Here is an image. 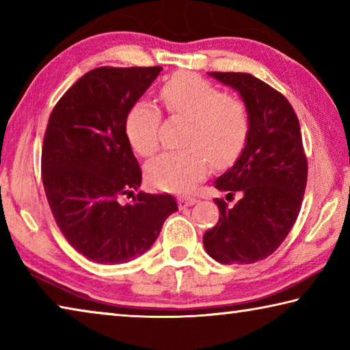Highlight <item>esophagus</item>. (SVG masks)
Segmentation results:
<instances>
[{
	"mask_svg": "<svg viewBox=\"0 0 350 350\" xmlns=\"http://www.w3.org/2000/svg\"><path fill=\"white\" fill-rule=\"evenodd\" d=\"M198 202L196 198H191V196H187V198H180L179 199V206L180 208H187V206H191Z\"/></svg>",
	"mask_w": 350,
	"mask_h": 350,
	"instance_id": "1",
	"label": "esophagus"
}]
</instances>
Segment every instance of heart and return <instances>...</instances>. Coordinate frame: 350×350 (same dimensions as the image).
Masks as SVG:
<instances>
[{
  "mask_svg": "<svg viewBox=\"0 0 350 350\" xmlns=\"http://www.w3.org/2000/svg\"><path fill=\"white\" fill-rule=\"evenodd\" d=\"M161 97L171 116L185 117V150L167 151L146 165L152 187L188 193L216 167L233 163L250 135V112L244 100L228 96L211 81L193 72H180L163 83ZM162 114L157 106L137 102L128 111L125 133L133 150L150 157L161 144Z\"/></svg>",
  "mask_w": 350,
  "mask_h": 350,
  "instance_id": "1",
  "label": "heart"
}]
</instances>
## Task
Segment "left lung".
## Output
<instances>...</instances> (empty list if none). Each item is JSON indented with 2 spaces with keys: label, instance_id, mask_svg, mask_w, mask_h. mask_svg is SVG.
I'll return each instance as SVG.
<instances>
[{
  "label": "left lung",
  "instance_id": "1",
  "mask_svg": "<svg viewBox=\"0 0 350 350\" xmlns=\"http://www.w3.org/2000/svg\"><path fill=\"white\" fill-rule=\"evenodd\" d=\"M239 92L250 112V135L238 161L215 188L238 196L234 205L215 199L219 221L204 247L221 264H253L270 256L299 215L307 159L292 105L267 83L245 72H208Z\"/></svg>",
  "mask_w": 350,
  "mask_h": 350
}]
</instances>
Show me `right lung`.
<instances>
[{"label": "right lung", "instance_id": "add662e5", "mask_svg": "<svg viewBox=\"0 0 350 350\" xmlns=\"http://www.w3.org/2000/svg\"><path fill=\"white\" fill-rule=\"evenodd\" d=\"M161 66L92 69L58 100L47 122L41 179L64 238L98 264H123L150 250L177 211L171 194L134 189L142 170L125 133L131 106ZM122 196L133 202L122 204Z\"/></svg>", "mask_w": 350, "mask_h": 350}]
</instances>
